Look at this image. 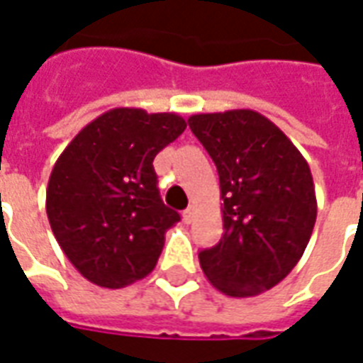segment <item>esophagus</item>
Instances as JSON below:
<instances>
[{"mask_svg": "<svg viewBox=\"0 0 363 363\" xmlns=\"http://www.w3.org/2000/svg\"><path fill=\"white\" fill-rule=\"evenodd\" d=\"M194 216H196V208H194V206H189V208L184 210V213H182V218H184L186 223H192V221H194Z\"/></svg>", "mask_w": 363, "mask_h": 363, "instance_id": "1", "label": "esophagus"}]
</instances>
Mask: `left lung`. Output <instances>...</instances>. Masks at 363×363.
I'll list each match as a JSON object with an SVG mask.
<instances>
[{"instance_id": "obj_1", "label": "left lung", "mask_w": 363, "mask_h": 363, "mask_svg": "<svg viewBox=\"0 0 363 363\" xmlns=\"http://www.w3.org/2000/svg\"><path fill=\"white\" fill-rule=\"evenodd\" d=\"M189 126L218 167L223 200L225 231L200 251V267L225 296H259L294 270L311 239V169L288 135L251 108L192 114Z\"/></svg>"}]
</instances>
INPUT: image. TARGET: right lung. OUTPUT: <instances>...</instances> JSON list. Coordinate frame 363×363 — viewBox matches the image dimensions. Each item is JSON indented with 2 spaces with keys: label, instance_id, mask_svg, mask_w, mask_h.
Returning <instances> with one entry per match:
<instances>
[{
  "label": "right lung",
  "instance_id": "right-lung-1",
  "mask_svg": "<svg viewBox=\"0 0 363 363\" xmlns=\"http://www.w3.org/2000/svg\"><path fill=\"white\" fill-rule=\"evenodd\" d=\"M174 112L112 108L69 142L52 169V233L83 278L118 289L155 268L181 216L159 196L153 159L184 132Z\"/></svg>",
  "mask_w": 363,
  "mask_h": 363
}]
</instances>
